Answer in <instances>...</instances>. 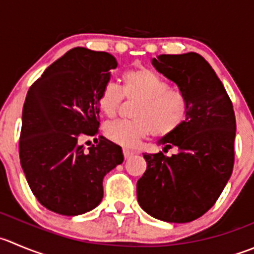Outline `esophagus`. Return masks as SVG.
Wrapping results in <instances>:
<instances>
[{"label": "esophagus", "instance_id": "obj_1", "mask_svg": "<svg viewBox=\"0 0 254 254\" xmlns=\"http://www.w3.org/2000/svg\"><path fill=\"white\" fill-rule=\"evenodd\" d=\"M123 154H124V157H125V160H127V159H129L130 156H132V155H134L135 152H134V151H131V150L124 149V150H123Z\"/></svg>", "mask_w": 254, "mask_h": 254}]
</instances>
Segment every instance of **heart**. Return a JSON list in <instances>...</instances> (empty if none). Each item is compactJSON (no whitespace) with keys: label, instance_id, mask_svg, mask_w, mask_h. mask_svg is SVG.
<instances>
[{"label":"heart","instance_id":"obj_1","mask_svg":"<svg viewBox=\"0 0 254 254\" xmlns=\"http://www.w3.org/2000/svg\"><path fill=\"white\" fill-rule=\"evenodd\" d=\"M139 100L132 122H114L105 127V136L125 147L154 132L164 137L176 131L189 114V102L184 93L170 89L166 80L147 68H135L122 75V90L115 84L104 85L98 95V107L103 115H117L123 98Z\"/></svg>","mask_w":254,"mask_h":254}]
</instances>
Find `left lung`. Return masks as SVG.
<instances>
[{
    "label": "left lung",
    "mask_w": 254,
    "mask_h": 254,
    "mask_svg": "<svg viewBox=\"0 0 254 254\" xmlns=\"http://www.w3.org/2000/svg\"><path fill=\"white\" fill-rule=\"evenodd\" d=\"M152 65L174 82L189 102L184 124L159 144L176 154H144L146 171L136 184L140 207L157 220L191 222L222 193L235 162L233 105L208 62L200 54H161Z\"/></svg>",
    "instance_id": "1"
}]
</instances>
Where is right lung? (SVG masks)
<instances>
[{
  "mask_svg": "<svg viewBox=\"0 0 254 254\" xmlns=\"http://www.w3.org/2000/svg\"><path fill=\"white\" fill-rule=\"evenodd\" d=\"M117 59L107 52L70 49L49 65L27 93L22 112L19 160L41 205L64 216L97 207L103 179L124 161L122 147L104 136L85 150L80 136L99 127L98 95Z\"/></svg>",
  "mask_w": 254,
  "mask_h": 254,
  "instance_id": "1",
  "label": "right lung"
}]
</instances>
